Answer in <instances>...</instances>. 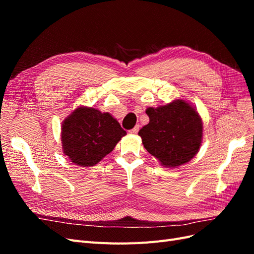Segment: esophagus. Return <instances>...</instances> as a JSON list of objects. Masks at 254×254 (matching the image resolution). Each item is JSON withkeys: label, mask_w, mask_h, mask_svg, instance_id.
Instances as JSON below:
<instances>
[{"label": "esophagus", "mask_w": 254, "mask_h": 254, "mask_svg": "<svg viewBox=\"0 0 254 254\" xmlns=\"http://www.w3.org/2000/svg\"><path fill=\"white\" fill-rule=\"evenodd\" d=\"M139 129H140V126L139 125H136L135 127H133L132 129H130L129 130V133H132V134H135V133H137V132H139Z\"/></svg>", "instance_id": "1"}]
</instances>
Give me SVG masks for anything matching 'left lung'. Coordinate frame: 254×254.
Here are the masks:
<instances>
[{
	"label": "left lung",
	"instance_id": "left-lung-1",
	"mask_svg": "<svg viewBox=\"0 0 254 254\" xmlns=\"http://www.w3.org/2000/svg\"><path fill=\"white\" fill-rule=\"evenodd\" d=\"M149 123L139 135L144 147L166 167H176L194 158L202 141V122L189 103L177 99L158 108H147Z\"/></svg>",
	"mask_w": 254,
	"mask_h": 254
}]
</instances>
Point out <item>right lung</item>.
<instances>
[{"label": "right lung", "mask_w": 254, "mask_h": 254, "mask_svg": "<svg viewBox=\"0 0 254 254\" xmlns=\"http://www.w3.org/2000/svg\"><path fill=\"white\" fill-rule=\"evenodd\" d=\"M125 134V130L110 113L88 107L74 110L61 127L64 155L79 166L97 164Z\"/></svg>", "instance_id": "add662e5"}]
</instances>
